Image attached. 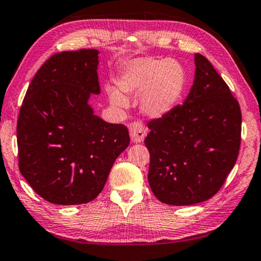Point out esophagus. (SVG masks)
<instances>
[{
	"label": "esophagus",
	"mask_w": 261,
	"mask_h": 261,
	"mask_svg": "<svg viewBox=\"0 0 261 261\" xmlns=\"http://www.w3.org/2000/svg\"><path fill=\"white\" fill-rule=\"evenodd\" d=\"M129 131L132 143H142L146 136V127L140 122L131 123L129 125Z\"/></svg>",
	"instance_id": "1"
}]
</instances>
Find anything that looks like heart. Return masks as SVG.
I'll list each match as a JSON object with an SVG mask.
<instances>
[{"mask_svg":"<svg viewBox=\"0 0 261 261\" xmlns=\"http://www.w3.org/2000/svg\"><path fill=\"white\" fill-rule=\"evenodd\" d=\"M186 73L176 60L137 58L122 66L117 85L125 95L140 97L143 113L150 118H161L179 105L186 89ZM110 101L118 107H126L123 94L113 90Z\"/></svg>","mask_w":261,"mask_h":261,"instance_id":"1","label":"heart"}]
</instances>
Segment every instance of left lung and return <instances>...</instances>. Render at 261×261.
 Masks as SVG:
<instances>
[{"instance_id": "1", "label": "left lung", "mask_w": 261, "mask_h": 261, "mask_svg": "<svg viewBox=\"0 0 261 261\" xmlns=\"http://www.w3.org/2000/svg\"><path fill=\"white\" fill-rule=\"evenodd\" d=\"M195 76L182 106L148 122V184L169 205L212 198L233 168L241 146L239 103L210 61L194 57Z\"/></svg>"}]
</instances>
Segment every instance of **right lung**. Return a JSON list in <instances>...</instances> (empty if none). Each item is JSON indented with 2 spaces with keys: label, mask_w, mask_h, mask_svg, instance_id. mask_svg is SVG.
Listing matches in <instances>:
<instances>
[{
  "label": "right lung",
  "mask_w": 261,
  "mask_h": 261,
  "mask_svg": "<svg viewBox=\"0 0 261 261\" xmlns=\"http://www.w3.org/2000/svg\"><path fill=\"white\" fill-rule=\"evenodd\" d=\"M97 49L52 56L29 86L17 122L19 171L40 197L84 204L102 192L117 156L129 146L123 124L94 114L100 94Z\"/></svg>",
  "instance_id": "right-lung-1"
}]
</instances>
